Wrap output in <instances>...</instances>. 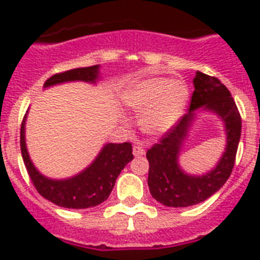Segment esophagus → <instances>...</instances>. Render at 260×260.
Masks as SVG:
<instances>
[{"label": "esophagus", "instance_id": "obj_1", "mask_svg": "<svg viewBox=\"0 0 260 260\" xmlns=\"http://www.w3.org/2000/svg\"><path fill=\"white\" fill-rule=\"evenodd\" d=\"M146 154V150L140 146H135L134 147V155L135 156H143V155Z\"/></svg>", "mask_w": 260, "mask_h": 260}]
</instances>
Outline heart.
Segmentation results:
<instances>
[{"instance_id":"obj_1","label":"heart","mask_w":260,"mask_h":260,"mask_svg":"<svg viewBox=\"0 0 260 260\" xmlns=\"http://www.w3.org/2000/svg\"><path fill=\"white\" fill-rule=\"evenodd\" d=\"M189 95V87L182 79L150 77L129 85L122 94V102L140 114L139 125L144 134L160 136L183 116Z\"/></svg>"}]
</instances>
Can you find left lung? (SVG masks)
Masks as SVG:
<instances>
[{"mask_svg": "<svg viewBox=\"0 0 260 260\" xmlns=\"http://www.w3.org/2000/svg\"><path fill=\"white\" fill-rule=\"evenodd\" d=\"M193 85L189 113H186L158 144L147 151L151 196L171 208L196 205L221 189L234 169L242 134V118L230 90L217 78L201 71L196 73ZM202 110L216 114L222 120L226 131V148L213 169L196 176L181 169L179 155L197 119V113Z\"/></svg>", "mask_w": 260, "mask_h": 260, "instance_id": "1", "label": "left lung"}]
</instances>
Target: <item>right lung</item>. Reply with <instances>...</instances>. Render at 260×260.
Segmentation results:
<instances>
[{
  "instance_id": "obj_1",
  "label": "right lung",
  "mask_w": 260,
  "mask_h": 260,
  "mask_svg": "<svg viewBox=\"0 0 260 260\" xmlns=\"http://www.w3.org/2000/svg\"><path fill=\"white\" fill-rule=\"evenodd\" d=\"M100 79V64L91 67L73 69L66 73L52 75L44 83V89L66 82H87L97 83ZM25 121L26 114L21 124L20 146L24 159V165L29 174L32 183L39 194L52 204L69 209H86L100 205L108 200L113 190L116 179L121 170L134 159L131 143H106L93 162L70 178L52 179L43 175L35 167L34 162L26 150L25 143Z\"/></svg>"
}]
</instances>
